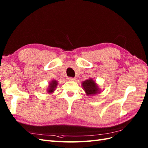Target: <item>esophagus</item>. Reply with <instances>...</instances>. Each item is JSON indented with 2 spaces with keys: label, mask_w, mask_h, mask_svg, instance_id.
<instances>
[{
  "label": "esophagus",
  "mask_w": 148,
  "mask_h": 148,
  "mask_svg": "<svg viewBox=\"0 0 148 148\" xmlns=\"http://www.w3.org/2000/svg\"><path fill=\"white\" fill-rule=\"evenodd\" d=\"M68 79L69 80V81H75V78H71V77H69V78H68Z\"/></svg>",
  "instance_id": "obj_1"
}]
</instances>
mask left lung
<instances>
[{"instance_id": "left-lung-1", "label": "left lung", "mask_w": 148, "mask_h": 148, "mask_svg": "<svg viewBox=\"0 0 148 148\" xmlns=\"http://www.w3.org/2000/svg\"><path fill=\"white\" fill-rule=\"evenodd\" d=\"M83 90L88 96H91L97 95L101 92V89L96 82L92 78H89L82 83Z\"/></svg>"}]
</instances>
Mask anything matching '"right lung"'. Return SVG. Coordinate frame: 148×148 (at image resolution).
Segmentation results:
<instances>
[{
    "label": "right lung",
    "instance_id": "right-lung-1",
    "mask_svg": "<svg viewBox=\"0 0 148 148\" xmlns=\"http://www.w3.org/2000/svg\"><path fill=\"white\" fill-rule=\"evenodd\" d=\"M57 84H58V82L56 81V80H52V81L49 82V86L46 89L47 92L49 94H52L56 90V89L57 88Z\"/></svg>",
    "mask_w": 148,
    "mask_h": 148
}]
</instances>
